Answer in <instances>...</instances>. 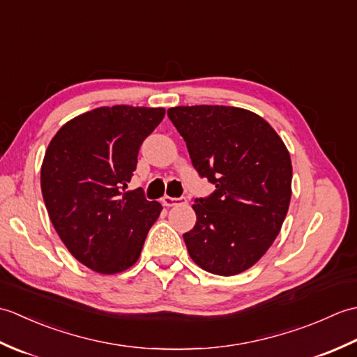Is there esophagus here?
<instances>
[{"label":"esophagus","mask_w":357,"mask_h":357,"mask_svg":"<svg viewBox=\"0 0 357 357\" xmlns=\"http://www.w3.org/2000/svg\"><path fill=\"white\" fill-rule=\"evenodd\" d=\"M185 198H172V196H164L162 198V206L165 207H173V206H178V204L184 202Z\"/></svg>","instance_id":"esophagus-1"}]
</instances>
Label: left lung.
Returning <instances> with one entry per match:
<instances>
[{"label":"left lung","instance_id":"8db88e82","mask_svg":"<svg viewBox=\"0 0 357 357\" xmlns=\"http://www.w3.org/2000/svg\"><path fill=\"white\" fill-rule=\"evenodd\" d=\"M193 167L216 190L193 204L184 234L195 264L219 276L252 268L267 253L291 199V159L284 141L256 113L227 105L167 110Z\"/></svg>","mask_w":357,"mask_h":357}]
</instances>
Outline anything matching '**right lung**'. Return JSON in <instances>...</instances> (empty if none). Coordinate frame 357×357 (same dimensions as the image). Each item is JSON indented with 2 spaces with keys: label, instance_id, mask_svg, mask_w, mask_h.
Instances as JSON below:
<instances>
[{
  "label": "right lung",
  "instance_id": "1",
  "mask_svg": "<svg viewBox=\"0 0 357 357\" xmlns=\"http://www.w3.org/2000/svg\"><path fill=\"white\" fill-rule=\"evenodd\" d=\"M162 107L113 105L73 119L53 136L41 165V192L58 236L87 268L126 271L139 259L162 206L128 190L142 141Z\"/></svg>",
  "mask_w": 357,
  "mask_h": 357
}]
</instances>
